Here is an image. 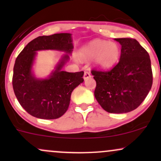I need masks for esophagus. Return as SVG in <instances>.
Here are the masks:
<instances>
[{
  "label": "esophagus",
  "mask_w": 161,
  "mask_h": 161,
  "mask_svg": "<svg viewBox=\"0 0 161 161\" xmlns=\"http://www.w3.org/2000/svg\"><path fill=\"white\" fill-rule=\"evenodd\" d=\"M84 79H89L91 77V74H90V72L88 70H85L84 71Z\"/></svg>",
  "instance_id": "obj_1"
}]
</instances>
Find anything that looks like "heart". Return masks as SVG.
I'll return each mask as SVG.
<instances>
[{"mask_svg":"<svg viewBox=\"0 0 161 161\" xmlns=\"http://www.w3.org/2000/svg\"><path fill=\"white\" fill-rule=\"evenodd\" d=\"M84 58H95L96 64L101 67H108L116 61L119 55V48L114 42L95 40L85 47L81 51Z\"/></svg>","mask_w":161,"mask_h":161,"instance_id":"obj_1","label":"heart"}]
</instances>
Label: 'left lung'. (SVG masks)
<instances>
[{
  "label": "left lung",
  "instance_id": "left-lung-1",
  "mask_svg": "<svg viewBox=\"0 0 161 161\" xmlns=\"http://www.w3.org/2000/svg\"><path fill=\"white\" fill-rule=\"evenodd\" d=\"M119 42V61L112 69L93 68L95 97L108 113L123 114L135 110L150 92L153 83L151 60L147 51L135 38H115Z\"/></svg>",
  "mask_w": 161,
  "mask_h": 161
}]
</instances>
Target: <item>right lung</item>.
Segmentation results:
<instances>
[{
  "label": "right lung",
  "instance_id": "1",
  "mask_svg": "<svg viewBox=\"0 0 161 161\" xmlns=\"http://www.w3.org/2000/svg\"><path fill=\"white\" fill-rule=\"evenodd\" d=\"M71 35L60 33L39 36L31 41L16 59L12 84L18 101L28 114L44 119H57L65 114L73 89L83 82L84 72L62 71L66 55L48 79H36L31 68L36 51L54 49L71 53Z\"/></svg>",
  "mask_w": 161,
  "mask_h": 161
}]
</instances>
